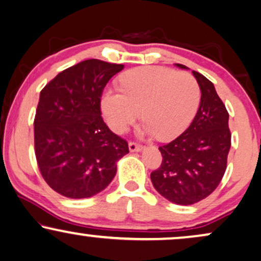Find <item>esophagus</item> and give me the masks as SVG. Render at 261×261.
Returning a JSON list of instances; mask_svg holds the SVG:
<instances>
[{"mask_svg": "<svg viewBox=\"0 0 261 261\" xmlns=\"http://www.w3.org/2000/svg\"><path fill=\"white\" fill-rule=\"evenodd\" d=\"M142 149H143V147L140 146V144L135 143V142H130V143H128V150H130L131 153H135V151H141Z\"/></svg>", "mask_w": 261, "mask_h": 261, "instance_id": "obj_1", "label": "esophagus"}]
</instances>
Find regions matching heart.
<instances>
[{
    "instance_id": "heart-1",
    "label": "heart",
    "mask_w": 261,
    "mask_h": 261,
    "mask_svg": "<svg viewBox=\"0 0 261 261\" xmlns=\"http://www.w3.org/2000/svg\"><path fill=\"white\" fill-rule=\"evenodd\" d=\"M200 87L187 72L147 66L127 71L120 78V90L106 89L101 111L114 133L123 134L140 118L143 133L169 141L180 135L195 117Z\"/></svg>"
}]
</instances>
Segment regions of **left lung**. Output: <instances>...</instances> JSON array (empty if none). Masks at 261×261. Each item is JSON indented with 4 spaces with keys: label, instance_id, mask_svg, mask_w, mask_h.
<instances>
[{
    "label": "left lung",
    "instance_id": "obj_1",
    "mask_svg": "<svg viewBox=\"0 0 261 261\" xmlns=\"http://www.w3.org/2000/svg\"><path fill=\"white\" fill-rule=\"evenodd\" d=\"M174 65L188 70L184 65ZM193 74L201 90L199 111L180 136L159 147L163 163L150 174L161 196L183 206L199 202L218 187L231 147L229 113L223 101L212 82L199 72Z\"/></svg>",
    "mask_w": 261,
    "mask_h": 261
}]
</instances>
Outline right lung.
<instances>
[{"label": "right lung", "mask_w": 261, "mask_h": 261, "mask_svg": "<svg viewBox=\"0 0 261 261\" xmlns=\"http://www.w3.org/2000/svg\"><path fill=\"white\" fill-rule=\"evenodd\" d=\"M124 65L90 59L66 68L43 88L35 117V153L48 186L70 199L106 189L127 142L101 117V95Z\"/></svg>", "instance_id": "1"}]
</instances>
